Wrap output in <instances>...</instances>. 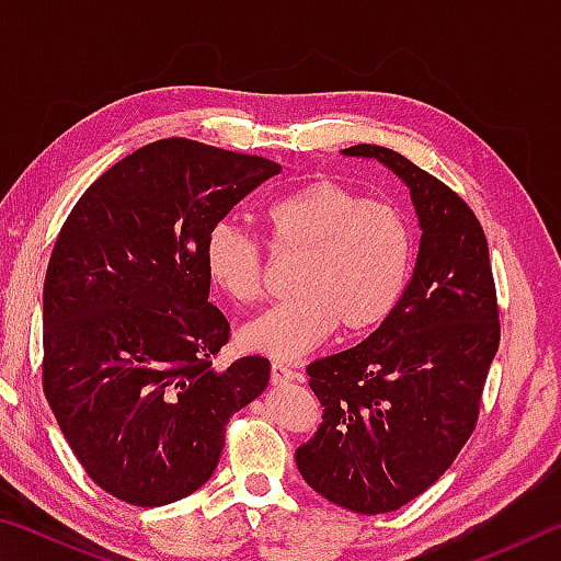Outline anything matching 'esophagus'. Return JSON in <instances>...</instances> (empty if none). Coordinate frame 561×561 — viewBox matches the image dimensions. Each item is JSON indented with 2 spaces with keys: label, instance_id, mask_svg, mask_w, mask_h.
Wrapping results in <instances>:
<instances>
[{
  "label": "esophagus",
  "instance_id": "34e87169",
  "mask_svg": "<svg viewBox=\"0 0 561 561\" xmlns=\"http://www.w3.org/2000/svg\"><path fill=\"white\" fill-rule=\"evenodd\" d=\"M294 381V371L289 366L284 364H272V383L282 388V386H289Z\"/></svg>",
  "mask_w": 561,
  "mask_h": 561
}]
</instances>
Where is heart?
<instances>
[{"mask_svg": "<svg viewBox=\"0 0 561 561\" xmlns=\"http://www.w3.org/2000/svg\"><path fill=\"white\" fill-rule=\"evenodd\" d=\"M267 244L277 257H299L294 297L274 304L240 334L242 346L274 358L317 348L336 327L360 336L391 317L413 267V230L388 201H366L356 190L314 180L262 210ZM205 272L227 299L257 304L267 260L257 240L232 225L210 230Z\"/></svg>", "mask_w": 561, "mask_h": 561, "instance_id": "b5f03b06", "label": "heart"}]
</instances>
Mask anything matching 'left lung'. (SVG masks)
<instances>
[{"instance_id": "obj_1", "label": "left lung", "mask_w": 561, "mask_h": 561, "mask_svg": "<svg viewBox=\"0 0 561 561\" xmlns=\"http://www.w3.org/2000/svg\"><path fill=\"white\" fill-rule=\"evenodd\" d=\"M344 156L391 168L411 187L423 234L391 317L358 346L307 366L324 423L297 465L321 497L381 515L423 495L468 443L500 309L488 237L455 190L391 148L360 144Z\"/></svg>"}]
</instances>
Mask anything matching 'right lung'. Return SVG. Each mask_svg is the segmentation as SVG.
<instances>
[{
    "instance_id": "add662e5",
    "label": "right lung",
    "mask_w": 561,
    "mask_h": 561,
    "mask_svg": "<svg viewBox=\"0 0 561 561\" xmlns=\"http://www.w3.org/2000/svg\"><path fill=\"white\" fill-rule=\"evenodd\" d=\"M282 168L163 138L108 168L56 237L44 282L42 386L89 478L136 507L187 497L220 462L232 413L270 360L215 368L230 324L210 297L205 240Z\"/></svg>"
}]
</instances>
